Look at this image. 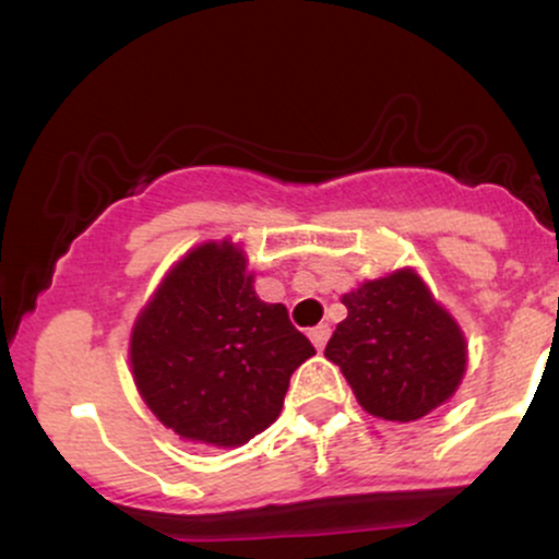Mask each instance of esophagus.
Instances as JSON below:
<instances>
[{
    "label": "esophagus",
    "instance_id": "1",
    "mask_svg": "<svg viewBox=\"0 0 559 559\" xmlns=\"http://www.w3.org/2000/svg\"><path fill=\"white\" fill-rule=\"evenodd\" d=\"M331 336V325L329 323H320L316 329H310V342L316 344V349H323L325 342H329Z\"/></svg>",
    "mask_w": 559,
    "mask_h": 559
}]
</instances>
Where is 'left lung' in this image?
<instances>
[{"mask_svg": "<svg viewBox=\"0 0 559 559\" xmlns=\"http://www.w3.org/2000/svg\"><path fill=\"white\" fill-rule=\"evenodd\" d=\"M346 320L325 357L342 368L357 402L383 420H418L454 394L465 338L418 273L400 271L344 294Z\"/></svg>", "mask_w": 559, "mask_h": 559, "instance_id": "1", "label": "left lung"}]
</instances>
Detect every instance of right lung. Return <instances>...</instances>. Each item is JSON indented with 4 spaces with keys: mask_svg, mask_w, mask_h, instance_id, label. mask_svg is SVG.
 I'll return each instance as SVG.
<instances>
[{
    "mask_svg": "<svg viewBox=\"0 0 559 559\" xmlns=\"http://www.w3.org/2000/svg\"><path fill=\"white\" fill-rule=\"evenodd\" d=\"M234 243L189 252L144 307L131 336L133 381L165 426L239 447L278 418L292 373L316 346L284 305L254 294Z\"/></svg>",
    "mask_w": 559,
    "mask_h": 559,
    "instance_id": "1",
    "label": "right lung"
}]
</instances>
